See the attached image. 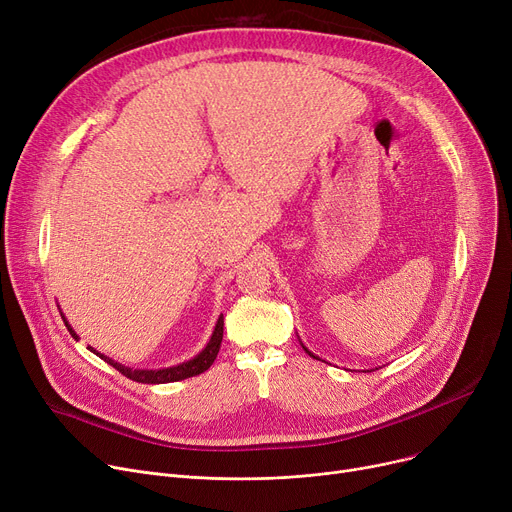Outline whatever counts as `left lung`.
I'll return each instance as SVG.
<instances>
[{"label": "left lung", "mask_w": 512, "mask_h": 512, "mask_svg": "<svg viewBox=\"0 0 512 512\" xmlns=\"http://www.w3.org/2000/svg\"><path fill=\"white\" fill-rule=\"evenodd\" d=\"M303 348H305V353H307V355H309V357H313V359H317V357H315V355H313V353H311V351H307V346H303Z\"/></svg>", "instance_id": "1"}]
</instances>
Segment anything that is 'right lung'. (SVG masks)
<instances>
[{"label": "right lung", "instance_id": "right-lung-1", "mask_svg": "<svg viewBox=\"0 0 512 512\" xmlns=\"http://www.w3.org/2000/svg\"><path fill=\"white\" fill-rule=\"evenodd\" d=\"M62 319H64L68 332L72 334V338H78L76 332L70 328V324H68L64 315H62ZM222 336H224V315H220L218 324H215V330H213L207 346L195 359L180 363L176 367H166V369H130V367H124V365L112 361L110 357H105V355L93 351L91 346L89 348L99 359H103L105 363H110L112 367H116L122 375H126V378L132 380V382H139V384H170V382H180V380H186V378H193V375H199V373L207 371L211 367V363L215 361V357H218V353H220Z\"/></svg>", "mask_w": 512, "mask_h": 512}]
</instances>
